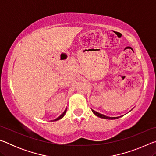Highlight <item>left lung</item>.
<instances>
[{
	"mask_svg": "<svg viewBox=\"0 0 156 156\" xmlns=\"http://www.w3.org/2000/svg\"><path fill=\"white\" fill-rule=\"evenodd\" d=\"M92 112H93L95 115H96V116H98V117L99 118H104V119H108V120H115V119H118V118H120L121 116H118V117H109V116H107V115H105L103 114H101V113H100L98 112H96V111H94L93 109H91Z\"/></svg>",
	"mask_w": 156,
	"mask_h": 156,
	"instance_id": "8db88e82",
	"label": "left lung"
}]
</instances>
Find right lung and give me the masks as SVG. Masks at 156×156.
Wrapping results in <instances>:
<instances>
[{
	"label": "right lung",
	"instance_id": "1",
	"mask_svg": "<svg viewBox=\"0 0 156 156\" xmlns=\"http://www.w3.org/2000/svg\"><path fill=\"white\" fill-rule=\"evenodd\" d=\"M66 112H67V108H66L65 110L64 111V112H63V113H62V114L59 116V117H58L57 118H56V119H54V120H51L52 122H54V121H57V120H60V119H61V118H62L63 117H64V115H65V114Z\"/></svg>",
	"mask_w": 156,
	"mask_h": 156
}]
</instances>
